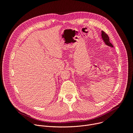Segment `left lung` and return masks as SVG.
<instances>
[{"label": "left lung", "instance_id": "left-lung-1", "mask_svg": "<svg viewBox=\"0 0 133 133\" xmlns=\"http://www.w3.org/2000/svg\"><path fill=\"white\" fill-rule=\"evenodd\" d=\"M101 37H102V40L103 41L104 44L106 45L114 48L113 45L109 42V38L108 36L104 31H102L101 32Z\"/></svg>", "mask_w": 133, "mask_h": 133}]
</instances>
